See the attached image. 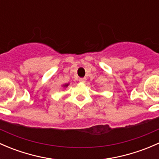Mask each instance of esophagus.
Masks as SVG:
<instances>
[{"mask_svg":"<svg viewBox=\"0 0 159 159\" xmlns=\"http://www.w3.org/2000/svg\"><path fill=\"white\" fill-rule=\"evenodd\" d=\"M86 81H87V79H86L85 78H80L79 79V81L81 83H85Z\"/></svg>","mask_w":159,"mask_h":159,"instance_id":"esophagus-1","label":"esophagus"}]
</instances>
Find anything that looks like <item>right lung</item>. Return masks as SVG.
Wrapping results in <instances>:
<instances>
[{
	"label": "right lung",
	"mask_w": 159,
	"mask_h": 159,
	"mask_svg": "<svg viewBox=\"0 0 159 159\" xmlns=\"http://www.w3.org/2000/svg\"><path fill=\"white\" fill-rule=\"evenodd\" d=\"M68 84H65V85H64V87H68Z\"/></svg>",
	"instance_id": "1"
}]
</instances>
